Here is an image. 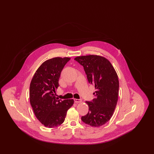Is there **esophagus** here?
I'll use <instances>...</instances> for the list:
<instances>
[{
  "mask_svg": "<svg viewBox=\"0 0 154 154\" xmlns=\"http://www.w3.org/2000/svg\"><path fill=\"white\" fill-rule=\"evenodd\" d=\"M74 100L75 103H81L82 102L81 99H74Z\"/></svg>",
  "mask_w": 154,
  "mask_h": 154,
  "instance_id": "esophagus-1",
  "label": "esophagus"
}]
</instances>
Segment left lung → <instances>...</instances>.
Wrapping results in <instances>:
<instances>
[{
  "label": "left lung",
  "instance_id": "left-lung-1",
  "mask_svg": "<svg viewBox=\"0 0 154 154\" xmlns=\"http://www.w3.org/2000/svg\"><path fill=\"white\" fill-rule=\"evenodd\" d=\"M84 67L89 84L95 86V98L86 101L89 111L81 117L86 124L99 127L107 123L112 116L117 106L119 93L117 74L110 61L99 55H89L75 58Z\"/></svg>",
  "mask_w": 154,
  "mask_h": 154
}]
</instances>
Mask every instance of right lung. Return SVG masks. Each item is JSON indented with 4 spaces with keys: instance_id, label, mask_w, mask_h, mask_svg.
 I'll use <instances>...</instances> for the list:
<instances>
[{
    "instance_id": "right-lung-1",
    "label": "right lung",
    "mask_w": 154,
    "mask_h": 154,
    "mask_svg": "<svg viewBox=\"0 0 154 154\" xmlns=\"http://www.w3.org/2000/svg\"><path fill=\"white\" fill-rule=\"evenodd\" d=\"M70 58L56 57L44 62L37 69L30 82V103L37 119L52 128L62 124L73 99L59 100L55 97L61 72Z\"/></svg>"
}]
</instances>
